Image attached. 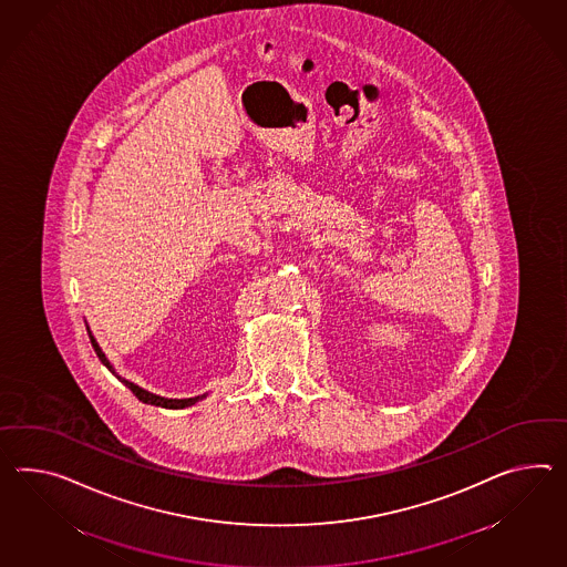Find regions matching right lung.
<instances>
[{
  "label": "right lung",
  "mask_w": 567,
  "mask_h": 567,
  "mask_svg": "<svg viewBox=\"0 0 567 567\" xmlns=\"http://www.w3.org/2000/svg\"><path fill=\"white\" fill-rule=\"evenodd\" d=\"M87 333H90V340H92V346H94V350H96L97 359L102 360V364L111 371L121 383H125L133 393H135V398L138 401H143V403H150V405H159V408H167V410H182V408H190L194 403H198L200 400H205L208 393H203V395H196V398H186V400H169V398H162V395H155L152 391H145L143 386L135 385V383H131V381H126L125 377H121V374L114 371V367L111 364V360L106 359V354L102 352V348L97 346L96 338L92 336L90 332V328H87Z\"/></svg>",
  "instance_id": "1"
}]
</instances>
